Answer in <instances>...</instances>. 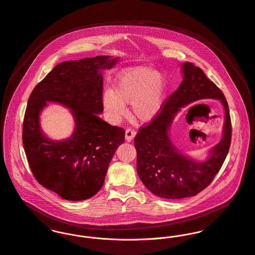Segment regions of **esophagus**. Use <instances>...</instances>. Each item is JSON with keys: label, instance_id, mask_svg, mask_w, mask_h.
Listing matches in <instances>:
<instances>
[{"label": "esophagus", "instance_id": "esophagus-1", "mask_svg": "<svg viewBox=\"0 0 255 255\" xmlns=\"http://www.w3.org/2000/svg\"><path fill=\"white\" fill-rule=\"evenodd\" d=\"M135 136H136V132H135L134 130H132V129H130V128L126 129V131H125V139H126V141H132V139H133Z\"/></svg>", "mask_w": 255, "mask_h": 255}]
</instances>
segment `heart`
<instances>
[{
  "instance_id": "b5f03b06",
  "label": "heart",
  "mask_w": 255,
  "mask_h": 255,
  "mask_svg": "<svg viewBox=\"0 0 255 255\" xmlns=\"http://www.w3.org/2000/svg\"><path fill=\"white\" fill-rule=\"evenodd\" d=\"M165 94L164 77L152 68L140 66L118 75L114 91L104 94L103 105L113 122H117L126 114L125 104H131L136 119L148 122L160 113Z\"/></svg>"
}]
</instances>
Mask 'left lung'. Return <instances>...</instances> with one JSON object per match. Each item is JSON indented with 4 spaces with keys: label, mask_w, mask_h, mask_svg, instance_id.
I'll list each match as a JSON object with an SVG mask.
<instances>
[{
    "label": "left lung",
    "mask_w": 255,
    "mask_h": 255,
    "mask_svg": "<svg viewBox=\"0 0 255 255\" xmlns=\"http://www.w3.org/2000/svg\"><path fill=\"white\" fill-rule=\"evenodd\" d=\"M182 71L181 85L166 99L156 117L141 126L134 140L137 172L142 184L155 196L169 199L194 197L203 191L222 167L232 139L229 107L222 91L192 62H185ZM204 98H215L223 103L226 122L222 141L212 149L206 161L197 162L174 147L168 132L181 107Z\"/></svg>",
    "instance_id": "1"
}]
</instances>
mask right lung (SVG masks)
<instances>
[{"label": "right lung", "instance_id": "add662e5", "mask_svg": "<svg viewBox=\"0 0 255 255\" xmlns=\"http://www.w3.org/2000/svg\"><path fill=\"white\" fill-rule=\"evenodd\" d=\"M117 57H87L63 61L33 89L24 114L22 141L29 166L39 184L67 200H83L103 187L116 148L125 131L104 121L102 70ZM48 101L72 110L74 134L66 140L45 136L38 115Z\"/></svg>", "mask_w": 255, "mask_h": 255}]
</instances>
